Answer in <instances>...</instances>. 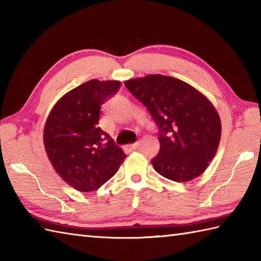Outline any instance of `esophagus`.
Masks as SVG:
<instances>
[{"label": "esophagus", "instance_id": "1", "mask_svg": "<svg viewBox=\"0 0 261 261\" xmlns=\"http://www.w3.org/2000/svg\"><path fill=\"white\" fill-rule=\"evenodd\" d=\"M139 147V142H136V143H131V145H127L126 148L130 149V150H136V149Z\"/></svg>", "mask_w": 261, "mask_h": 261}]
</instances>
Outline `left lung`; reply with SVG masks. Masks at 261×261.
<instances>
[{
  "label": "left lung",
  "instance_id": "obj_1",
  "mask_svg": "<svg viewBox=\"0 0 261 261\" xmlns=\"http://www.w3.org/2000/svg\"><path fill=\"white\" fill-rule=\"evenodd\" d=\"M159 125L160 150L151 160L165 178L185 182L201 176L221 139L218 111L203 93L170 76L150 74L124 82Z\"/></svg>",
  "mask_w": 261,
  "mask_h": 261
}]
</instances>
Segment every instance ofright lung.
I'll list each match as a JSON object with an SVG mask.
<instances>
[{
	"instance_id": "obj_1",
	"label": "right lung",
	"mask_w": 261,
	"mask_h": 261,
	"mask_svg": "<svg viewBox=\"0 0 261 261\" xmlns=\"http://www.w3.org/2000/svg\"><path fill=\"white\" fill-rule=\"evenodd\" d=\"M119 81L91 80L60 97L48 114L43 145L55 171L79 192H92L112 178L125 153L98 126L101 105Z\"/></svg>"
}]
</instances>
